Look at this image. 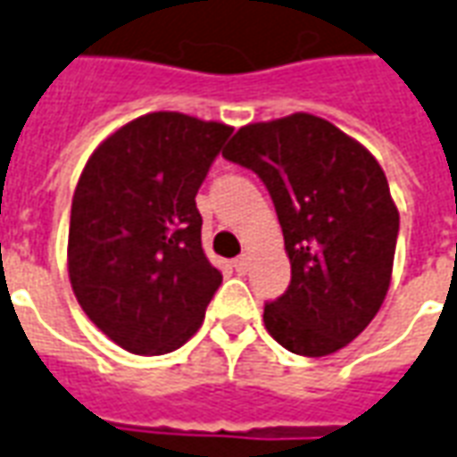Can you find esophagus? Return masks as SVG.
I'll return each instance as SVG.
<instances>
[{"instance_id":"1","label":"esophagus","mask_w":457,"mask_h":457,"mask_svg":"<svg viewBox=\"0 0 457 457\" xmlns=\"http://www.w3.org/2000/svg\"><path fill=\"white\" fill-rule=\"evenodd\" d=\"M232 264H235V269H237V271H247V267H249V254H239V257L235 259Z\"/></svg>"}]
</instances>
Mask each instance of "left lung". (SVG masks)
Wrapping results in <instances>:
<instances>
[{
  "instance_id": "1",
  "label": "left lung",
  "mask_w": 457,
  "mask_h": 457,
  "mask_svg": "<svg viewBox=\"0 0 457 457\" xmlns=\"http://www.w3.org/2000/svg\"><path fill=\"white\" fill-rule=\"evenodd\" d=\"M222 156L254 170L277 208L291 284L264 303L269 336L323 357L353 343L382 306L399 212L370 151L313 114L249 124Z\"/></svg>"
}]
</instances>
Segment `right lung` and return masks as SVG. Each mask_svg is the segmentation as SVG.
Instances as JSON below:
<instances>
[{
    "label": "right lung",
    "mask_w": 457,
    "mask_h": 457,
    "mask_svg": "<svg viewBox=\"0 0 457 457\" xmlns=\"http://www.w3.org/2000/svg\"><path fill=\"white\" fill-rule=\"evenodd\" d=\"M232 127L154 112L114 131L78 180L68 232L75 298L134 354H163L203 323L222 274L203 254L195 195Z\"/></svg>",
    "instance_id": "1"
}]
</instances>
